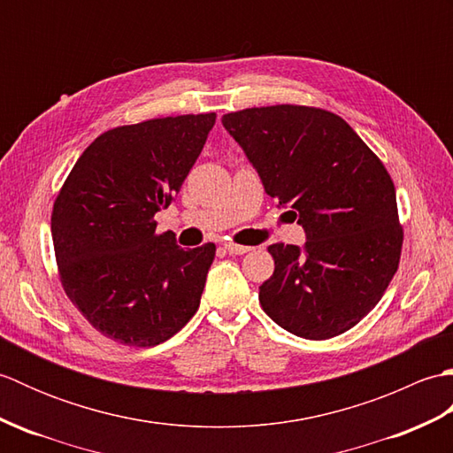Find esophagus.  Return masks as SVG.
I'll use <instances>...</instances> for the list:
<instances>
[{
    "label": "esophagus",
    "mask_w": 453,
    "mask_h": 453,
    "mask_svg": "<svg viewBox=\"0 0 453 453\" xmlns=\"http://www.w3.org/2000/svg\"><path fill=\"white\" fill-rule=\"evenodd\" d=\"M224 249H226L227 253H232V255H245V253L251 251L253 247H247V245H237V243H224Z\"/></svg>",
    "instance_id": "1"
}]
</instances>
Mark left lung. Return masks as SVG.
Wrapping results in <instances>:
<instances>
[{"instance_id": "left-lung-1", "label": "left lung", "mask_w": 453, "mask_h": 453, "mask_svg": "<svg viewBox=\"0 0 453 453\" xmlns=\"http://www.w3.org/2000/svg\"><path fill=\"white\" fill-rule=\"evenodd\" d=\"M268 196L290 206L307 242L274 243V273L258 288L265 313L296 336L325 341L352 329L399 268L395 185L380 157L334 112L303 104L221 117Z\"/></svg>"}]
</instances>
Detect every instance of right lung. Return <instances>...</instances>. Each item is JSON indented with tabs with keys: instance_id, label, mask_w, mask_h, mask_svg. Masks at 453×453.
Listing matches in <instances>:
<instances>
[{
	"instance_id": "right-lung-1",
	"label": "right lung",
	"mask_w": 453,
	"mask_h": 453,
	"mask_svg": "<svg viewBox=\"0 0 453 453\" xmlns=\"http://www.w3.org/2000/svg\"><path fill=\"white\" fill-rule=\"evenodd\" d=\"M216 112L111 128L75 161L52 208L64 292L101 334L120 344L165 342L196 313L216 245L185 251L157 234L195 165Z\"/></svg>"
}]
</instances>
